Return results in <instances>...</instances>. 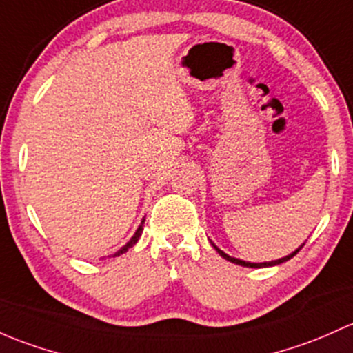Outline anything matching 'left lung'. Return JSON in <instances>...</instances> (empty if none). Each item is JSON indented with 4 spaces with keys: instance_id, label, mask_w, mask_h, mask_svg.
I'll list each match as a JSON object with an SVG mask.
<instances>
[{
    "instance_id": "8db88e82",
    "label": "left lung",
    "mask_w": 353,
    "mask_h": 353,
    "mask_svg": "<svg viewBox=\"0 0 353 353\" xmlns=\"http://www.w3.org/2000/svg\"><path fill=\"white\" fill-rule=\"evenodd\" d=\"M213 247H214V245H213ZM214 248H216V252H218V254L221 255V257L226 259V261L233 262V264H239V265H243V267H254V269H261V267H270V265H279V264H283V262L289 261V259H292V257H294V255L298 254V252H299V248H301V247H299L298 250H296V252H292L291 255H288V257H283V259H279V261L264 262V264H252V262H245V261H240V259H235V257H230V255H226L225 252H221L220 248H218V247H214Z\"/></svg>"
}]
</instances>
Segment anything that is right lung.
Instances as JSON below:
<instances>
[{
    "label": "right lung",
    "instance_id": "right-lung-1",
    "mask_svg": "<svg viewBox=\"0 0 353 353\" xmlns=\"http://www.w3.org/2000/svg\"><path fill=\"white\" fill-rule=\"evenodd\" d=\"M142 225H143V221H142ZM142 225H140V226H139V230H137V232H135V235H133V236H132V240H130V242H128L127 245H125V247H123V248H120V250H118V252H117V254H114V255H121V254H123V252H127V250H128V248H130V247H132V245H135V243H137V240H139V236H140V235H142V230H143V228H142Z\"/></svg>",
    "mask_w": 353,
    "mask_h": 353
}]
</instances>
